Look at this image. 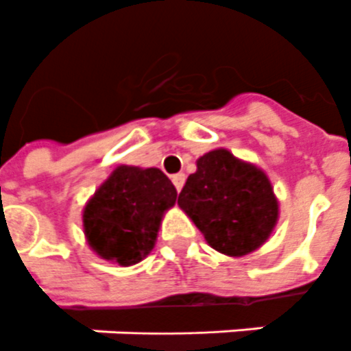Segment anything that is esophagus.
<instances>
[{
    "label": "esophagus",
    "mask_w": 351,
    "mask_h": 351,
    "mask_svg": "<svg viewBox=\"0 0 351 351\" xmlns=\"http://www.w3.org/2000/svg\"><path fill=\"white\" fill-rule=\"evenodd\" d=\"M171 180L175 184L176 191H180L182 187H184V182H186V175H184V173H176V175L171 176Z\"/></svg>",
    "instance_id": "esophagus-1"
}]
</instances>
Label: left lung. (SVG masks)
Returning <instances> with one entry per match:
<instances>
[{
  "mask_svg": "<svg viewBox=\"0 0 351 351\" xmlns=\"http://www.w3.org/2000/svg\"><path fill=\"white\" fill-rule=\"evenodd\" d=\"M178 206L208 244L231 256L261 247L277 224L278 204L267 176L226 149L200 156Z\"/></svg>",
  "mask_w": 351,
  "mask_h": 351,
  "instance_id": "1",
  "label": "left lung"
}]
</instances>
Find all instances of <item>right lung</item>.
Listing matches in <instances>:
<instances>
[{"instance_id":"add662e5","label":"right lung","mask_w":351,"mask_h":351,"mask_svg":"<svg viewBox=\"0 0 351 351\" xmlns=\"http://www.w3.org/2000/svg\"><path fill=\"white\" fill-rule=\"evenodd\" d=\"M175 202L162 171L120 165L85 206L87 242L101 258L132 266L153 250L162 215Z\"/></svg>"}]
</instances>
